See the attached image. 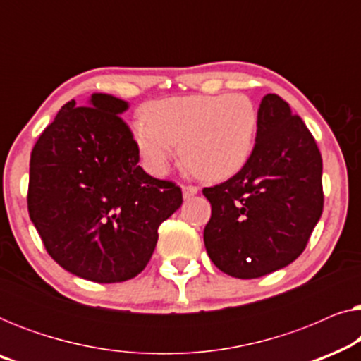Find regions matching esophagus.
<instances>
[{"label": "esophagus", "mask_w": 361, "mask_h": 361, "mask_svg": "<svg viewBox=\"0 0 361 361\" xmlns=\"http://www.w3.org/2000/svg\"><path fill=\"white\" fill-rule=\"evenodd\" d=\"M199 192V187L195 185H184L182 187V194H184V199H189V197L195 195Z\"/></svg>", "instance_id": "34e87169"}]
</instances>
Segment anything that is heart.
Here are the masks:
<instances>
[{"label":"heart","mask_w":361,"mask_h":361,"mask_svg":"<svg viewBox=\"0 0 361 361\" xmlns=\"http://www.w3.org/2000/svg\"><path fill=\"white\" fill-rule=\"evenodd\" d=\"M258 113L245 95H190L152 103L135 140L152 172H164L180 145L184 164L199 177L221 180L246 164Z\"/></svg>","instance_id":"1"}]
</instances>
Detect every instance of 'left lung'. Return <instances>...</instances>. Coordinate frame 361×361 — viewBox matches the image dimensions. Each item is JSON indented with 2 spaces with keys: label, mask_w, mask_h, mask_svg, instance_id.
Instances as JSON below:
<instances>
[{
  "label": "left lung",
  "mask_w": 361,
  "mask_h": 361,
  "mask_svg": "<svg viewBox=\"0 0 361 361\" xmlns=\"http://www.w3.org/2000/svg\"><path fill=\"white\" fill-rule=\"evenodd\" d=\"M256 141L228 180L205 187L212 216L204 243L214 264L255 279L293 263L322 215V156L300 116L268 93L258 108Z\"/></svg>",
  "instance_id": "1"
}]
</instances>
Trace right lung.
<instances>
[{
    "label": "right lung",
    "instance_id": "obj_1",
    "mask_svg": "<svg viewBox=\"0 0 361 361\" xmlns=\"http://www.w3.org/2000/svg\"><path fill=\"white\" fill-rule=\"evenodd\" d=\"M128 103L93 93L66 103L32 147L27 210L51 258L95 283H121L146 268L157 228L182 205L171 180L142 171L120 116Z\"/></svg>",
    "mask_w": 361,
    "mask_h": 361
}]
</instances>
